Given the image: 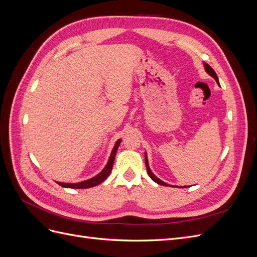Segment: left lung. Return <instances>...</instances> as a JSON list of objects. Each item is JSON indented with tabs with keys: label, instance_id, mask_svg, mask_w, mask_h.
I'll use <instances>...</instances> for the list:
<instances>
[{
	"label": "left lung",
	"instance_id": "obj_1",
	"mask_svg": "<svg viewBox=\"0 0 257 257\" xmlns=\"http://www.w3.org/2000/svg\"><path fill=\"white\" fill-rule=\"evenodd\" d=\"M204 66H205V71L211 76V77H213V78L215 79V81H216V83L219 84V78H217V76H216V74H215V72L213 71V68L210 66V65H208L207 63H204ZM145 162H146V166H147V173H148V175L150 176V178L152 179V180L154 181V182H157L158 184H160V185H165V186H172L170 184H167V183H165L164 181H162L161 179H159L157 176H155L152 172H151V169H150V167H149V163H148V157H147V152L145 153ZM174 186V185H173ZM181 188H186V186H181Z\"/></svg>",
	"mask_w": 257,
	"mask_h": 257
}]
</instances>
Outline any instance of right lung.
<instances>
[{"label": "right lung", "mask_w": 257, "mask_h": 257, "mask_svg": "<svg viewBox=\"0 0 257 257\" xmlns=\"http://www.w3.org/2000/svg\"><path fill=\"white\" fill-rule=\"evenodd\" d=\"M120 144H121V139L116 141L106 166L104 167L102 172H100L98 175H96L95 177L88 179V180L78 182V183H64V182H57V183L61 186H63V188H67V189L68 188L69 189H89V188H93V186H95L99 183H102L104 180H106L107 177L109 176V174L111 172L112 166H113V162H114V158H115V153H116V150H118Z\"/></svg>", "instance_id": "right-lung-1"}]
</instances>
